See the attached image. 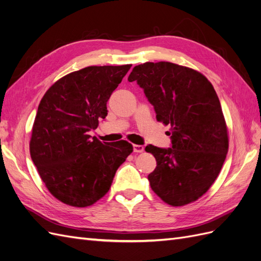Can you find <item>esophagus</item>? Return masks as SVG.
Segmentation results:
<instances>
[{
    "instance_id": "obj_1",
    "label": "esophagus",
    "mask_w": 261,
    "mask_h": 261,
    "mask_svg": "<svg viewBox=\"0 0 261 261\" xmlns=\"http://www.w3.org/2000/svg\"><path fill=\"white\" fill-rule=\"evenodd\" d=\"M133 152L134 153L144 152V146H143V145H138V144H133Z\"/></svg>"
}]
</instances>
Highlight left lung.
<instances>
[{
	"instance_id": "left-lung-1",
	"label": "left lung",
	"mask_w": 261,
	"mask_h": 261,
	"mask_svg": "<svg viewBox=\"0 0 261 261\" xmlns=\"http://www.w3.org/2000/svg\"><path fill=\"white\" fill-rule=\"evenodd\" d=\"M128 80L144 90L157 121L171 125V147H145L157 162L147 176L150 188L171 206L198 199L217 179L229 148L213 85L200 72L169 62L136 66Z\"/></svg>"
}]
</instances>
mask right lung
Listing matches in <instances>:
<instances>
[{"label":"right lung","instance_id":"obj_1","mask_svg":"<svg viewBox=\"0 0 261 261\" xmlns=\"http://www.w3.org/2000/svg\"><path fill=\"white\" fill-rule=\"evenodd\" d=\"M131 65L90 66L57 80L42 97L32 127L30 155L58 200L88 207L111 189L133 150L127 141L102 143L90 131L107 116V100Z\"/></svg>","mask_w":261,"mask_h":261}]
</instances>
